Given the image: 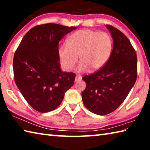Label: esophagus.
Listing matches in <instances>:
<instances>
[{"label":"esophagus","instance_id":"esophagus-1","mask_svg":"<svg viewBox=\"0 0 150 150\" xmlns=\"http://www.w3.org/2000/svg\"><path fill=\"white\" fill-rule=\"evenodd\" d=\"M81 79H82V77L80 75H77L75 79V82H79V81H81Z\"/></svg>","mask_w":150,"mask_h":150}]
</instances>
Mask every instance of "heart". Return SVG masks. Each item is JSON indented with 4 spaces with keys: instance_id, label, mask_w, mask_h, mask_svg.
Segmentation results:
<instances>
[{
    "instance_id": "b5f03b06",
    "label": "heart",
    "mask_w": 150,
    "mask_h": 150,
    "mask_svg": "<svg viewBox=\"0 0 150 150\" xmlns=\"http://www.w3.org/2000/svg\"><path fill=\"white\" fill-rule=\"evenodd\" d=\"M113 48L111 35L106 32L84 29L76 31L67 40V44L60 45L58 54L62 65L66 71H71L78 59L81 62L79 72L94 71L100 69L110 58Z\"/></svg>"
}]
</instances>
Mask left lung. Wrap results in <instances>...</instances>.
I'll return each mask as SVG.
<instances>
[{
	"instance_id": "left-lung-1",
	"label": "left lung",
	"mask_w": 150,
	"mask_h": 150,
	"mask_svg": "<svg viewBox=\"0 0 150 150\" xmlns=\"http://www.w3.org/2000/svg\"><path fill=\"white\" fill-rule=\"evenodd\" d=\"M106 26L113 39L112 52L103 67L83 77L87 87L81 94L85 107L98 115H108L119 107L138 74L136 53L130 40L116 28Z\"/></svg>"
}]
</instances>
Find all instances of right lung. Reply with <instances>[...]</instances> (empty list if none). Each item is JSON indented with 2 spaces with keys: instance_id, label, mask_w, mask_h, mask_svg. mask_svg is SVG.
<instances>
[{
  "instance_id": "obj_1",
  "label": "right lung",
  "mask_w": 150,
  "mask_h": 150,
  "mask_svg": "<svg viewBox=\"0 0 150 150\" xmlns=\"http://www.w3.org/2000/svg\"><path fill=\"white\" fill-rule=\"evenodd\" d=\"M76 27L57 24L35 26L28 32L15 52V83L29 105L40 112L55 110L74 85V73L63 72L59 42Z\"/></svg>"
}]
</instances>
